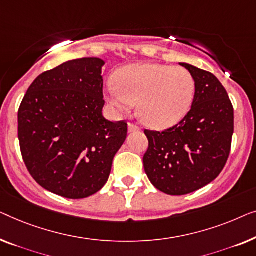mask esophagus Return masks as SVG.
<instances>
[{
    "mask_svg": "<svg viewBox=\"0 0 256 256\" xmlns=\"http://www.w3.org/2000/svg\"><path fill=\"white\" fill-rule=\"evenodd\" d=\"M139 131H140L139 126H136L134 124L128 123V132H139Z\"/></svg>",
    "mask_w": 256,
    "mask_h": 256,
    "instance_id": "obj_1",
    "label": "esophagus"
}]
</instances>
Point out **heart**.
<instances>
[{
  "label": "heart",
  "instance_id": "b5f03b06",
  "mask_svg": "<svg viewBox=\"0 0 256 256\" xmlns=\"http://www.w3.org/2000/svg\"><path fill=\"white\" fill-rule=\"evenodd\" d=\"M195 90V80L186 68L133 64L117 72L116 82L106 84V95L116 114H128L139 102L144 123L154 128H167L186 116Z\"/></svg>",
  "mask_w": 256,
  "mask_h": 256
}]
</instances>
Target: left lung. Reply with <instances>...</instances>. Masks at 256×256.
Masks as SVG:
<instances>
[{
	"mask_svg": "<svg viewBox=\"0 0 256 256\" xmlns=\"http://www.w3.org/2000/svg\"><path fill=\"white\" fill-rule=\"evenodd\" d=\"M195 80V97L186 116L162 132L145 130L148 148L144 168L167 195L194 192L214 181L231 150L234 111L228 92L210 72L181 64Z\"/></svg>",
	"mask_w": 256,
	"mask_h": 256,
	"instance_id": "8db88e82",
	"label": "left lung"
}]
</instances>
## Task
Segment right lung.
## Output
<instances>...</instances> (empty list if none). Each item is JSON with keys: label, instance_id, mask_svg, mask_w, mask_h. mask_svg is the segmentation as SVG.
Here are the masks:
<instances>
[{"label": "right lung", "instance_id": "right-lung-1", "mask_svg": "<svg viewBox=\"0 0 256 256\" xmlns=\"http://www.w3.org/2000/svg\"><path fill=\"white\" fill-rule=\"evenodd\" d=\"M104 61L70 60L39 75L18 110L22 156L34 181L56 195L86 198L109 178L128 136L102 114Z\"/></svg>", "mask_w": 256, "mask_h": 256}]
</instances>
